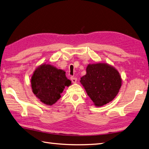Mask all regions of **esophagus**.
I'll return each mask as SVG.
<instances>
[{"label": "esophagus", "mask_w": 149, "mask_h": 149, "mask_svg": "<svg viewBox=\"0 0 149 149\" xmlns=\"http://www.w3.org/2000/svg\"><path fill=\"white\" fill-rule=\"evenodd\" d=\"M71 81L73 83H75L77 82V78L75 77H71Z\"/></svg>", "instance_id": "esophagus-1"}]
</instances>
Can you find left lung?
<instances>
[{
  "label": "left lung",
  "instance_id": "left-lung-1",
  "mask_svg": "<svg viewBox=\"0 0 149 149\" xmlns=\"http://www.w3.org/2000/svg\"><path fill=\"white\" fill-rule=\"evenodd\" d=\"M80 82L96 106H102L113 100L122 85L118 72L104 63L88 65L86 74Z\"/></svg>",
  "mask_w": 149,
  "mask_h": 149
}]
</instances>
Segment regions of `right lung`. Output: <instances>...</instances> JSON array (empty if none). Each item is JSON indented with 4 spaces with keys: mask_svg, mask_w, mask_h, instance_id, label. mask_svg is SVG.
Segmentation results:
<instances>
[{
    "mask_svg": "<svg viewBox=\"0 0 149 149\" xmlns=\"http://www.w3.org/2000/svg\"><path fill=\"white\" fill-rule=\"evenodd\" d=\"M71 83L65 71L46 64L38 68L31 78L34 94L43 103L50 106L61 98L65 86H69Z\"/></svg>",
    "mask_w": 149,
    "mask_h": 149,
    "instance_id": "add662e5",
    "label": "right lung"
}]
</instances>
